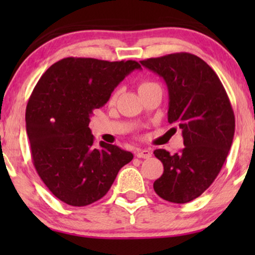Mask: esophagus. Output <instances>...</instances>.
Here are the masks:
<instances>
[{
  "label": "esophagus",
  "instance_id": "obj_1",
  "mask_svg": "<svg viewBox=\"0 0 255 255\" xmlns=\"http://www.w3.org/2000/svg\"><path fill=\"white\" fill-rule=\"evenodd\" d=\"M137 158H141V159H148L149 156L152 155V152L149 149H138L137 151Z\"/></svg>",
  "mask_w": 255,
  "mask_h": 255
}]
</instances>
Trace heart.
<instances>
[{"label":"heart","instance_id":"1","mask_svg":"<svg viewBox=\"0 0 255 255\" xmlns=\"http://www.w3.org/2000/svg\"><path fill=\"white\" fill-rule=\"evenodd\" d=\"M152 85H155V83L144 81V82L139 83V86H138V90H139V92H140V90H142L144 88H146V87H149V86H152ZM116 97H117V92H114L113 94H111V96H110V99H109V102H110V103H114L115 101H116Z\"/></svg>","mask_w":255,"mask_h":255}]
</instances>
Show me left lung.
Instances as JSON below:
<instances>
[{
  "label": "left lung",
  "mask_w": 255,
  "mask_h": 255,
  "mask_svg": "<svg viewBox=\"0 0 255 255\" xmlns=\"http://www.w3.org/2000/svg\"><path fill=\"white\" fill-rule=\"evenodd\" d=\"M140 64L165 80L168 122L182 130L184 144L175 154L155 149L163 173L153 188L163 200L187 203L201 196L221 172L235 135V114L217 74L197 55L181 52Z\"/></svg>",
  "instance_id": "obj_1"
}]
</instances>
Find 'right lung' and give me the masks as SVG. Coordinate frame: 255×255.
Returning <instances> with one entry per match:
<instances>
[{"label":"right lung","instance_id":"obj_1","mask_svg":"<svg viewBox=\"0 0 255 255\" xmlns=\"http://www.w3.org/2000/svg\"><path fill=\"white\" fill-rule=\"evenodd\" d=\"M140 68L133 60L69 57L34 87L25 111L31 156L45 186L64 203L85 207L101 200L133 159L116 145L101 141L96 147L89 122L125 76Z\"/></svg>","mask_w":255,"mask_h":255}]
</instances>
